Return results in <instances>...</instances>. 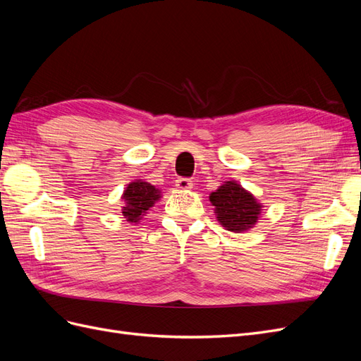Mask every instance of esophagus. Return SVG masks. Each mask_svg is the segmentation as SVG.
<instances>
[{"mask_svg":"<svg viewBox=\"0 0 361 361\" xmlns=\"http://www.w3.org/2000/svg\"><path fill=\"white\" fill-rule=\"evenodd\" d=\"M176 187L179 190H182V191H187V190L192 188V182L190 179H187V178H179L176 180Z\"/></svg>","mask_w":361,"mask_h":361,"instance_id":"1","label":"esophagus"}]
</instances>
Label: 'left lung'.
<instances>
[{
  "label": "left lung",
  "mask_w": 361,
  "mask_h": 361,
  "mask_svg": "<svg viewBox=\"0 0 361 361\" xmlns=\"http://www.w3.org/2000/svg\"><path fill=\"white\" fill-rule=\"evenodd\" d=\"M209 200L215 206L216 220L235 233H243L253 228L262 212V203L253 194L243 188L235 180H227L211 192Z\"/></svg>",
  "instance_id": "left-lung-1"
}]
</instances>
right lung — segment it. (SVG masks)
Segmentation results:
<instances>
[{"instance_id":"1","label":"right lung","mask_w":361,"mask_h":361,"mask_svg":"<svg viewBox=\"0 0 361 361\" xmlns=\"http://www.w3.org/2000/svg\"><path fill=\"white\" fill-rule=\"evenodd\" d=\"M122 199V215L126 218V221L137 224L150 207L161 199V191L152 183L137 179L128 183Z\"/></svg>"}]
</instances>
